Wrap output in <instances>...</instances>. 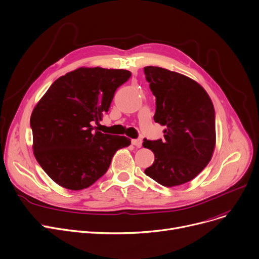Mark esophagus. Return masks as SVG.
I'll list each match as a JSON object with an SVG mask.
<instances>
[{"label": "esophagus", "instance_id": "esophagus-1", "mask_svg": "<svg viewBox=\"0 0 259 259\" xmlns=\"http://www.w3.org/2000/svg\"><path fill=\"white\" fill-rule=\"evenodd\" d=\"M132 144L135 145L136 147L140 148L142 146V139H134V140H132Z\"/></svg>", "mask_w": 259, "mask_h": 259}]
</instances>
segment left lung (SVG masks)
Instances as JSON below:
<instances>
[{
	"label": "left lung",
	"mask_w": 259,
	"mask_h": 259,
	"mask_svg": "<svg viewBox=\"0 0 259 259\" xmlns=\"http://www.w3.org/2000/svg\"><path fill=\"white\" fill-rule=\"evenodd\" d=\"M156 97L155 122L164 140L144 139L155 162L145 175L166 187L193 180L210 162L215 147V112L204 88L187 76L160 67L144 68Z\"/></svg>",
	"instance_id": "1"
}]
</instances>
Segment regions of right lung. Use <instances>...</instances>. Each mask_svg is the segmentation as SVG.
<instances>
[{
  "mask_svg": "<svg viewBox=\"0 0 259 259\" xmlns=\"http://www.w3.org/2000/svg\"><path fill=\"white\" fill-rule=\"evenodd\" d=\"M121 69L78 68L57 78L30 118L33 154L56 184L70 190L93 185L109 169L124 136L93 132L108 113L116 90L131 77Z\"/></svg>",
  "mask_w": 259,
  "mask_h": 259,
  "instance_id": "add662e5",
  "label": "right lung"
}]
</instances>
